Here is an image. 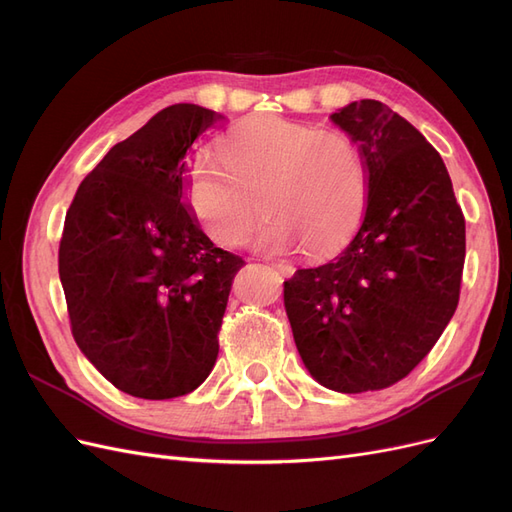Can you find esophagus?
Masks as SVG:
<instances>
[{
	"mask_svg": "<svg viewBox=\"0 0 512 512\" xmlns=\"http://www.w3.org/2000/svg\"><path fill=\"white\" fill-rule=\"evenodd\" d=\"M271 267L277 271V273H282L284 277H288V275H292V267L288 265V262H282V260H277V262H271Z\"/></svg>",
	"mask_w": 512,
	"mask_h": 512,
	"instance_id": "esophagus-1",
	"label": "esophagus"
}]
</instances>
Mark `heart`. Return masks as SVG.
<instances>
[{"label": "heart", "mask_w": 512, "mask_h": 512, "mask_svg": "<svg viewBox=\"0 0 512 512\" xmlns=\"http://www.w3.org/2000/svg\"><path fill=\"white\" fill-rule=\"evenodd\" d=\"M220 158L198 153L185 173V198L207 235L243 245L260 209L269 213L256 245L309 254L342 247L363 222L369 175L363 151L344 132L282 117H256L228 132Z\"/></svg>", "instance_id": "obj_1"}]
</instances>
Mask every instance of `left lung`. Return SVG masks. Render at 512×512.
Returning <instances> with one entry per match:
<instances>
[{"mask_svg":"<svg viewBox=\"0 0 512 512\" xmlns=\"http://www.w3.org/2000/svg\"><path fill=\"white\" fill-rule=\"evenodd\" d=\"M331 119L363 151L367 209L342 252L284 282V305L309 374L365 393L406 378L453 318L466 220L440 153L410 121L378 100Z\"/></svg>","mask_w":512,"mask_h":512,"instance_id":"left-lung-1","label":"left lung"}]
</instances>
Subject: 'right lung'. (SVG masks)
<instances>
[{
	"instance_id": "right-lung-1",
	"label": "right lung",
	"mask_w": 512,
	"mask_h": 512,
	"mask_svg": "<svg viewBox=\"0 0 512 512\" xmlns=\"http://www.w3.org/2000/svg\"><path fill=\"white\" fill-rule=\"evenodd\" d=\"M224 119L173 104L81 181L59 241L76 346L119 391L173 399L218 359L228 294L245 260L198 226L185 198L190 149Z\"/></svg>"
}]
</instances>
